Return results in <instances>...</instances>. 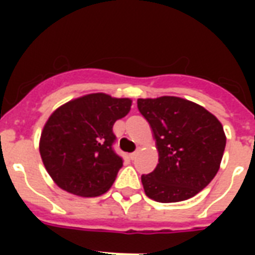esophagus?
<instances>
[{
    "mask_svg": "<svg viewBox=\"0 0 255 255\" xmlns=\"http://www.w3.org/2000/svg\"><path fill=\"white\" fill-rule=\"evenodd\" d=\"M136 154H138V151H133V153H131V154H129V158H131V160H135Z\"/></svg>",
    "mask_w": 255,
    "mask_h": 255,
    "instance_id": "obj_1",
    "label": "esophagus"
}]
</instances>
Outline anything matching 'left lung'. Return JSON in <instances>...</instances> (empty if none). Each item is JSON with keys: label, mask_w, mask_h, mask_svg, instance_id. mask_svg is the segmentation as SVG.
<instances>
[{"label": "left lung", "mask_w": 255, "mask_h": 255, "mask_svg": "<svg viewBox=\"0 0 255 255\" xmlns=\"http://www.w3.org/2000/svg\"><path fill=\"white\" fill-rule=\"evenodd\" d=\"M138 109L153 129L158 164L142 175L146 195L157 202H180L203 190L219 172L224 129L201 105L179 97L140 98Z\"/></svg>", "instance_id": "left-lung-1"}]
</instances>
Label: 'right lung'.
Masks as SVG:
<instances>
[{
  "label": "right lung",
  "mask_w": 255,
  "mask_h": 255,
  "mask_svg": "<svg viewBox=\"0 0 255 255\" xmlns=\"http://www.w3.org/2000/svg\"><path fill=\"white\" fill-rule=\"evenodd\" d=\"M129 98L95 93L53 112L39 140L43 165L58 187L79 197L105 194L123 166L113 150V124L127 116Z\"/></svg>",
  "instance_id": "1"
}]
</instances>
